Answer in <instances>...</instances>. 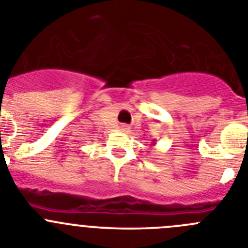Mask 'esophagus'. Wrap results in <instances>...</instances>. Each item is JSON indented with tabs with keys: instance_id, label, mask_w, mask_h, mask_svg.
Segmentation results:
<instances>
[{
	"instance_id": "34e87169",
	"label": "esophagus",
	"mask_w": 248,
	"mask_h": 248,
	"mask_svg": "<svg viewBox=\"0 0 248 248\" xmlns=\"http://www.w3.org/2000/svg\"><path fill=\"white\" fill-rule=\"evenodd\" d=\"M122 129H123V130H124V131H128L130 128H129L128 125H122Z\"/></svg>"
}]
</instances>
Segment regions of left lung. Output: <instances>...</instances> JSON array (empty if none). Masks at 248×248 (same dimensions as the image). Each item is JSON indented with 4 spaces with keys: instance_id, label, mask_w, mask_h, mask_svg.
I'll return each mask as SVG.
<instances>
[{
    "instance_id": "8db88e82",
    "label": "left lung",
    "mask_w": 248,
    "mask_h": 248,
    "mask_svg": "<svg viewBox=\"0 0 248 248\" xmlns=\"http://www.w3.org/2000/svg\"><path fill=\"white\" fill-rule=\"evenodd\" d=\"M154 141H155V140H154ZM153 145H155V144H153Z\"/></svg>"
}]
</instances>
